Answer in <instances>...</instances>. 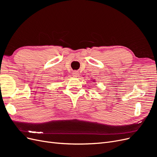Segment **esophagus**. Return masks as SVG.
Here are the masks:
<instances>
[{"instance_id": "esophagus-1", "label": "esophagus", "mask_w": 157, "mask_h": 157, "mask_svg": "<svg viewBox=\"0 0 157 157\" xmlns=\"http://www.w3.org/2000/svg\"><path fill=\"white\" fill-rule=\"evenodd\" d=\"M73 77H78V76H79V72L78 71H73Z\"/></svg>"}]
</instances>
